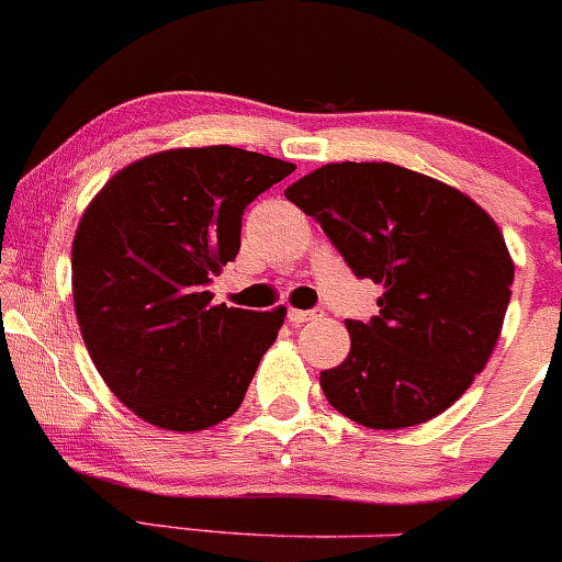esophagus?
Returning <instances> with one entry per match:
<instances>
[{"mask_svg": "<svg viewBox=\"0 0 562 562\" xmlns=\"http://www.w3.org/2000/svg\"><path fill=\"white\" fill-rule=\"evenodd\" d=\"M323 310H288V321L293 323V326H302V323L307 321H315V317H321Z\"/></svg>", "mask_w": 562, "mask_h": 562, "instance_id": "1", "label": "esophagus"}]
</instances>
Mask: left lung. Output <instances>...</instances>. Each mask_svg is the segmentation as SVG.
Returning <instances> with one entry per match:
<instances>
[{
	"label": "left lung",
	"mask_w": 562,
	"mask_h": 562,
	"mask_svg": "<svg viewBox=\"0 0 562 562\" xmlns=\"http://www.w3.org/2000/svg\"><path fill=\"white\" fill-rule=\"evenodd\" d=\"M381 313L348 321L350 353L321 372L331 407L370 429L424 424L451 407L490 361L512 299L501 228L454 187L394 162H334L285 190Z\"/></svg>",
	"instance_id": "1"
}]
</instances>
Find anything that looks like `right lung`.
Wrapping results in <instances>:
<instances>
[{
  "mask_svg": "<svg viewBox=\"0 0 562 562\" xmlns=\"http://www.w3.org/2000/svg\"><path fill=\"white\" fill-rule=\"evenodd\" d=\"M293 162L236 146L173 149L119 171L72 241L78 326L108 389L144 422L198 432L234 416L285 307L212 304L241 217Z\"/></svg>",
  "mask_w": 562,
  "mask_h": 562,
  "instance_id": "1",
  "label": "right lung"
}]
</instances>
